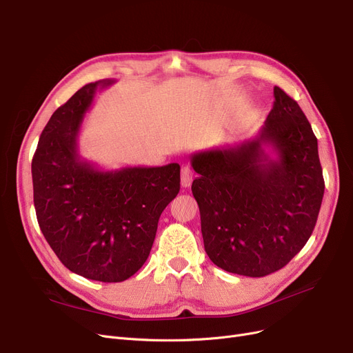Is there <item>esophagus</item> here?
<instances>
[{
  "mask_svg": "<svg viewBox=\"0 0 353 353\" xmlns=\"http://www.w3.org/2000/svg\"><path fill=\"white\" fill-rule=\"evenodd\" d=\"M192 179H194V174L191 171V168L188 165H183L181 168V185L183 188H188L191 185Z\"/></svg>",
  "mask_w": 353,
  "mask_h": 353,
  "instance_id": "1",
  "label": "esophagus"
}]
</instances>
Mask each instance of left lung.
<instances>
[{
  "mask_svg": "<svg viewBox=\"0 0 353 353\" xmlns=\"http://www.w3.org/2000/svg\"><path fill=\"white\" fill-rule=\"evenodd\" d=\"M276 154L270 159L262 148ZM192 195L210 260L225 272L263 277L286 265L310 239L325 181L317 139L296 100L274 88L259 135L191 157Z\"/></svg>",
  "mask_w": 353,
  "mask_h": 353,
  "instance_id": "obj_1",
  "label": "left lung"
}]
</instances>
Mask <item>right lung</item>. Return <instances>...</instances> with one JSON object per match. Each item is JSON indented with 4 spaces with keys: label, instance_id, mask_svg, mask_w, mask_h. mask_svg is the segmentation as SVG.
<instances>
[{
    "label": "right lung",
    "instance_id": "add662e5",
    "mask_svg": "<svg viewBox=\"0 0 353 353\" xmlns=\"http://www.w3.org/2000/svg\"><path fill=\"white\" fill-rule=\"evenodd\" d=\"M113 83H89L60 106L41 132L31 162L44 239L70 272L105 283L123 281L143 265L159 216L181 182L178 163L100 171L80 158L83 117L96 92Z\"/></svg>",
    "mask_w": 353,
    "mask_h": 353
}]
</instances>
